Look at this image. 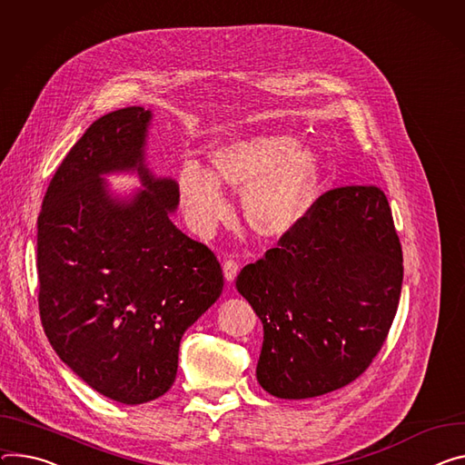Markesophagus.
Returning a JSON list of instances; mask_svg holds the SVG:
<instances>
[{
    "mask_svg": "<svg viewBox=\"0 0 465 465\" xmlns=\"http://www.w3.org/2000/svg\"><path fill=\"white\" fill-rule=\"evenodd\" d=\"M223 269H224V278H226V282H233L235 280V276H237V272H239V263L235 262V260H226L224 263H223Z\"/></svg>",
    "mask_w": 465,
    "mask_h": 465,
    "instance_id": "34e87169",
    "label": "esophagus"
}]
</instances>
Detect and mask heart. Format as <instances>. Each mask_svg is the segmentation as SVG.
<instances>
[{
  "label": "heart",
  "mask_w": 465,
  "mask_h": 465,
  "mask_svg": "<svg viewBox=\"0 0 465 465\" xmlns=\"http://www.w3.org/2000/svg\"><path fill=\"white\" fill-rule=\"evenodd\" d=\"M211 173L187 163L178 176V193L187 223L211 233L228 215L221 187L242 193L246 223L262 237L280 239L299 226L321 183L317 153L291 135L258 134L228 141L209 153Z\"/></svg>",
  "instance_id": "b5f03b06"
}]
</instances>
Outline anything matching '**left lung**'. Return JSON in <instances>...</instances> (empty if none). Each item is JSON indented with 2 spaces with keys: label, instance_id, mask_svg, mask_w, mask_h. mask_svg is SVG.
Segmentation results:
<instances>
[{
  "label": "left lung",
  "instance_id": "1",
  "mask_svg": "<svg viewBox=\"0 0 465 465\" xmlns=\"http://www.w3.org/2000/svg\"><path fill=\"white\" fill-rule=\"evenodd\" d=\"M278 244L235 285L263 322L260 386L278 399H312L351 384L382 349L401 299L402 250L374 185L324 193Z\"/></svg>",
  "mask_w": 465,
  "mask_h": 465
}]
</instances>
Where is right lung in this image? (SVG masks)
Instances as JSON below:
<instances>
[{
  "instance_id": "add662e5",
  "label": "right lung",
  "mask_w": 465,
  "mask_h": 465,
  "mask_svg": "<svg viewBox=\"0 0 465 465\" xmlns=\"http://www.w3.org/2000/svg\"><path fill=\"white\" fill-rule=\"evenodd\" d=\"M152 111L104 114L68 152L38 215V310L57 356L93 390L143 404L176 380L180 341L223 292L215 254L171 221L180 193L146 166ZM135 172L116 197L104 175Z\"/></svg>"
}]
</instances>
